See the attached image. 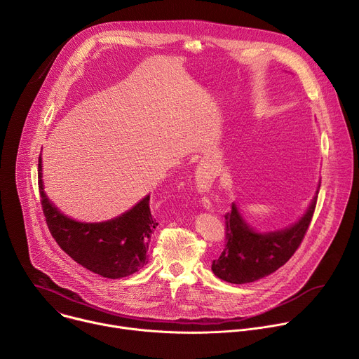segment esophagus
Returning <instances> with one entry per match:
<instances>
[{"label": "esophagus", "instance_id": "esophagus-1", "mask_svg": "<svg viewBox=\"0 0 359 359\" xmlns=\"http://www.w3.org/2000/svg\"><path fill=\"white\" fill-rule=\"evenodd\" d=\"M197 183H198V186L203 187V189H208V187L210 186L209 179H208L206 176H204L203 173H198V175H197Z\"/></svg>", "mask_w": 359, "mask_h": 359}]
</instances>
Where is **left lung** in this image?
Returning a JSON list of instances; mask_svg holds the SVG:
<instances>
[{
	"label": "left lung",
	"mask_w": 359,
	"mask_h": 359,
	"mask_svg": "<svg viewBox=\"0 0 359 359\" xmlns=\"http://www.w3.org/2000/svg\"><path fill=\"white\" fill-rule=\"evenodd\" d=\"M318 190L310 209L290 229L274 233H255L250 229L237 208L224 215L226 245L213 262V273L231 284H245L263 278L283 267L299 247L310 227L317 206Z\"/></svg>",
	"instance_id": "obj_1"
}]
</instances>
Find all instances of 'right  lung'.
<instances>
[{
	"instance_id": "add662e5",
	"label": "right lung",
	"mask_w": 359,
	"mask_h": 359,
	"mask_svg": "<svg viewBox=\"0 0 359 359\" xmlns=\"http://www.w3.org/2000/svg\"><path fill=\"white\" fill-rule=\"evenodd\" d=\"M41 158L38 187L46 226L58 245L78 264L107 278H122L146 264V251L158 222L150 212V196L122 216L104 223H79L58 212L42 187Z\"/></svg>"
}]
</instances>
